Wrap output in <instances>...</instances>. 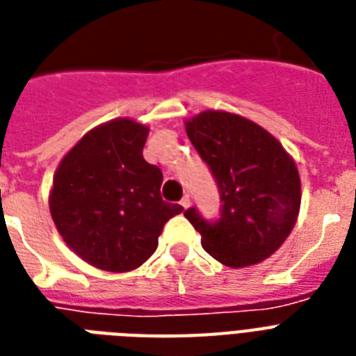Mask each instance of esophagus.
Returning <instances> with one entry per match:
<instances>
[{"mask_svg":"<svg viewBox=\"0 0 356 356\" xmlns=\"http://www.w3.org/2000/svg\"><path fill=\"white\" fill-rule=\"evenodd\" d=\"M180 204H181V208H184V209L189 208V206H191V198H189V195H186V197L181 198Z\"/></svg>","mask_w":356,"mask_h":356,"instance_id":"obj_1","label":"esophagus"}]
</instances>
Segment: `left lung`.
I'll return each mask as SVG.
<instances>
[{
    "label": "left lung",
    "mask_w": 356,
    "mask_h": 356,
    "mask_svg": "<svg viewBox=\"0 0 356 356\" xmlns=\"http://www.w3.org/2000/svg\"><path fill=\"white\" fill-rule=\"evenodd\" d=\"M186 131L216 178L222 206L216 222L195 208L184 216L204 250L222 266L260 264L286 241L299 217L296 161L267 129L236 113H198L186 120Z\"/></svg>",
    "instance_id": "8db88e82"
}]
</instances>
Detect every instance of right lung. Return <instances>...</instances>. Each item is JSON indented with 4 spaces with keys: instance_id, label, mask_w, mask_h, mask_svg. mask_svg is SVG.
Instances as JSON below:
<instances>
[{
    "instance_id": "add662e5",
    "label": "right lung",
    "mask_w": 356,
    "mask_h": 356,
    "mask_svg": "<svg viewBox=\"0 0 356 356\" xmlns=\"http://www.w3.org/2000/svg\"><path fill=\"white\" fill-rule=\"evenodd\" d=\"M148 128L131 118L96 126L60 159L49 213L65 243L90 266L137 269L158 249L165 222L184 211L161 198L163 175L143 158Z\"/></svg>"
}]
</instances>
